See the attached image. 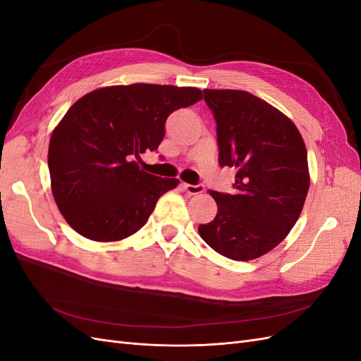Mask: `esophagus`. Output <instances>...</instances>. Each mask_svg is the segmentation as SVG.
<instances>
[{
  "mask_svg": "<svg viewBox=\"0 0 361 361\" xmlns=\"http://www.w3.org/2000/svg\"><path fill=\"white\" fill-rule=\"evenodd\" d=\"M183 190L187 191L190 195H195V194H202L204 191V185L203 183H197V185H191V183H182Z\"/></svg>",
  "mask_w": 361,
  "mask_h": 361,
  "instance_id": "obj_1",
  "label": "esophagus"
}]
</instances>
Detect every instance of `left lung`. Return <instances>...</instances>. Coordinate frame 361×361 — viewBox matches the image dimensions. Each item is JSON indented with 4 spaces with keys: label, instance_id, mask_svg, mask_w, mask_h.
<instances>
[{
    "label": "left lung",
    "instance_id": "left-lung-1",
    "mask_svg": "<svg viewBox=\"0 0 361 361\" xmlns=\"http://www.w3.org/2000/svg\"><path fill=\"white\" fill-rule=\"evenodd\" d=\"M216 123L218 162L236 169L233 194L212 191L218 212L203 241L233 260L264 256L288 236L310 178L307 150L290 120L243 90H203Z\"/></svg>",
    "mask_w": 361,
    "mask_h": 361
}]
</instances>
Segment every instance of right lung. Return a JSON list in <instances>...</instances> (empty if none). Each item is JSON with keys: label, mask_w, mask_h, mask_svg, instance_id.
<instances>
[{"label": "right lung", "mask_w": 361, "mask_h": 361, "mask_svg": "<svg viewBox=\"0 0 361 361\" xmlns=\"http://www.w3.org/2000/svg\"><path fill=\"white\" fill-rule=\"evenodd\" d=\"M203 99L194 87L114 85L87 93L54 129L51 188L68 224L87 239L111 243L138 232L178 179L141 170L134 158L154 152L166 120Z\"/></svg>", "instance_id": "right-lung-1"}]
</instances>
